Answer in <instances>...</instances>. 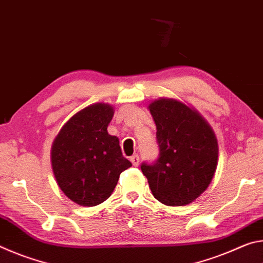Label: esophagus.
<instances>
[{"label": "esophagus", "instance_id": "obj_1", "mask_svg": "<svg viewBox=\"0 0 263 263\" xmlns=\"http://www.w3.org/2000/svg\"><path fill=\"white\" fill-rule=\"evenodd\" d=\"M130 160H131L133 166H138V164H139V157H138V154L132 155Z\"/></svg>", "mask_w": 263, "mask_h": 263}]
</instances>
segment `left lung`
Returning a JSON list of instances; mask_svg holds the SVG:
<instances>
[{"instance_id":"8db88e82","label":"left lung","mask_w":263,"mask_h":263,"mask_svg":"<svg viewBox=\"0 0 263 263\" xmlns=\"http://www.w3.org/2000/svg\"><path fill=\"white\" fill-rule=\"evenodd\" d=\"M148 110L157 125L160 158L142 163L151 191L169 206L193 203L208 189L218 164V140L202 115L174 99L154 100Z\"/></svg>"}]
</instances>
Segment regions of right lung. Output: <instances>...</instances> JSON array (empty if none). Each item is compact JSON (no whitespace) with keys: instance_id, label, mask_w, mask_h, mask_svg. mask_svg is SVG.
Masks as SVG:
<instances>
[{"instance_id":"add662e5","label":"right lung","mask_w":263,"mask_h":263,"mask_svg":"<svg viewBox=\"0 0 263 263\" xmlns=\"http://www.w3.org/2000/svg\"><path fill=\"white\" fill-rule=\"evenodd\" d=\"M115 109L90 104L72 116L53 140L51 164L59 188L74 203L95 206L108 199L119 175L132 163L108 133Z\"/></svg>"}]
</instances>
